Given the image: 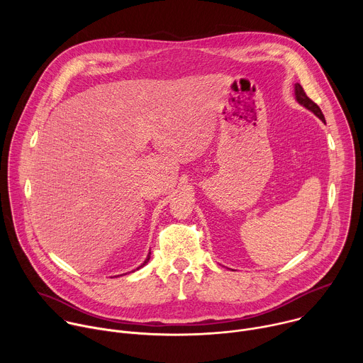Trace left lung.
Segmentation results:
<instances>
[{"instance_id":"8db88e82","label":"left lung","mask_w":363,"mask_h":363,"mask_svg":"<svg viewBox=\"0 0 363 363\" xmlns=\"http://www.w3.org/2000/svg\"><path fill=\"white\" fill-rule=\"evenodd\" d=\"M294 97H296V100L298 101V105H301L303 108H306L307 111H310L313 115H316L323 123H326L325 116H323L320 108L316 105V103H315L313 100H310V99L306 96L303 87H301L298 83L294 84Z\"/></svg>"}]
</instances>
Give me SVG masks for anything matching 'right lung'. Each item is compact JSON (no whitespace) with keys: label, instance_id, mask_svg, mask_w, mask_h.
I'll use <instances>...</instances> for the list:
<instances>
[{"label":"right lung","instance_id":"1","mask_svg":"<svg viewBox=\"0 0 363 363\" xmlns=\"http://www.w3.org/2000/svg\"><path fill=\"white\" fill-rule=\"evenodd\" d=\"M149 258H150V251H149V252H147V255H146V258H145V262H143V263H142V264H140V266H139V267H138V269H136V270H139V269H142V267H143V266H145V264H146V263H147V262H149ZM133 272H135V270H133Z\"/></svg>","mask_w":363,"mask_h":363}]
</instances>
